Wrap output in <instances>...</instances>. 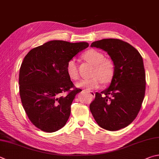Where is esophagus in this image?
Returning <instances> with one entry per match:
<instances>
[{"mask_svg":"<svg viewBox=\"0 0 159 159\" xmlns=\"http://www.w3.org/2000/svg\"><path fill=\"white\" fill-rule=\"evenodd\" d=\"M86 92H87L88 93H89V94L90 95L91 97H94V96H95V94H94V92L93 91H90V90H86Z\"/></svg>","mask_w":159,"mask_h":159,"instance_id":"34e87169","label":"esophagus"}]
</instances>
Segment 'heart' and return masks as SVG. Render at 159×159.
I'll return each mask as SVG.
<instances>
[{"mask_svg": "<svg viewBox=\"0 0 159 159\" xmlns=\"http://www.w3.org/2000/svg\"><path fill=\"white\" fill-rule=\"evenodd\" d=\"M83 57L94 66L92 77L89 79H83L76 83V87L87 90L97 89L101 86L102 82L104 84L110 83L115 74V64L112 60L104 58L102 52L95 49H89L83 54ZM67 73L72 80H77L79 77L77 63L74 58L67 62Z\"/></svg>", "mask_w": 159, "mask_h": 159, "instance_id": "b5f03b06", "label": "heart"}]
</instances>
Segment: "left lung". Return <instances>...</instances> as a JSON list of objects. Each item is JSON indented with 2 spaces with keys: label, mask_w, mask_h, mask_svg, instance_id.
<instances>
[{
  "label": "left lung",
  "mask_w": 159,
  "mask_h": 159,
  "mask_svg": "<svg viewBox=\"0 0 159 159\" xmlns=\"http://www.w3.org/2000/svg\"><path fill=\"white\" fill-rule=\"evenodd\" d=\"M107 52L115 64L109 87L95 94L89 109L98 125L117 131L129 125L139 112L145 93V71L137 49L118 39H103L92 43Z\"/></svg>",
  "instance_id": "8db88e82"
}]
</instances>
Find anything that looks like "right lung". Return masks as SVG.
<instances>
[{
	"label": "right lung",
	"mask_w": 159,
	"mask_h": 159,
	"mask_svg": "<svg viewBox=\"0 0 159 159\" xmlns=\"http://www.w3.org/2000/svg\"><path fill=\"white\" fill-rule=\"evenodd\" d=\"M88 46L84 42L53 40L33 48L25 56L19 70L20 97L30 122L42 131L55 132L67 123L72 102L82 91L74 88L67 65ZM64 92L68 94L62 96Z\"/></svg>",
	"instance_id": "1"
}]
</instances>
